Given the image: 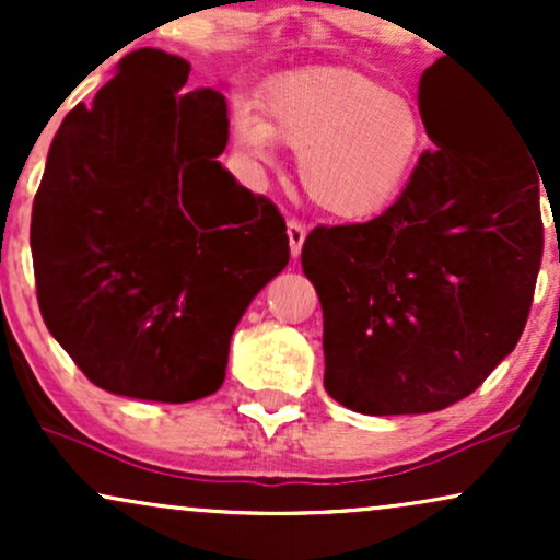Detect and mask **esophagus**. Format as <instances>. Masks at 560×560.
<instances>
[{"mask_svg":"<svg viewBox=\"0 0 560 560\" xmlns=\"http://www.w3.org/2000/svg\"><path fill=\"white\" fill-rule=\"evenodd\" d=\"M287 234H289V249H292V258H300L302 244H305V226H302L300 221H289Z\"/></svg>","mask_w":560,"mask_h":560,"instance_id":"esophagus-1","label":"esophagus"}]
</instances>
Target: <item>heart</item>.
Masks as SVG:
<instances>
[{
    "instance_id": "b5f03b06",
    "label": "heart",
    "mask_w": 560,
    "mask_h": 560,
    "mask_svg": "<svg viewBox=\"0 0 560 560\" xmlns=\"http://www.w3.org/2000/svg\"><path fill=\"white\" fill-rule=\"evenodd\" d=\"M266 113V120L236 113V150L268 168L276 141L289 147L307 195L339 221H369L392 208L427 147L419 105L355 68L289 73L268 92Z\"/></svg>"
}]
</instances>
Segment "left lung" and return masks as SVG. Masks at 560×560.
I'll return each instance as SVG.
<instances>
[{"mask_svg":"<svg viewBox=\"0 0 560 560\" xmlns=\"http://www.w3.org/2000/svg\"><path fill=\"white\" fill-rule=\"evenodd\" d=\"M440 83L445 73H423L419 110L436 150L402 197L302 244L324 311V387L355 413H434L464 400L529 316L542 176L498 102L445 100Z\"/></svg>","mask_w":560,"mask_h":560,"instance_id":"8db88e82","label":"left lung"}]
</instances>
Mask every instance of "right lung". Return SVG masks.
Instances as JSON below:
<instances>
[{"label":"right lung","instance_id":"1","mask_svg":"<svg viewBox=\"0 0 560 560\" xmlns=\"http://www.w3.org/2000/svg\"><path fill=\"white\" fill-rule=\"evenodd\" d=\"M189 62L137 49L57 128L31 213L44 324L96 387L191 402L289 262L287 223L221 165L229 105Z\"/></svg>","mask_w":560,"mask_h":560}]
</instances>
